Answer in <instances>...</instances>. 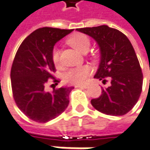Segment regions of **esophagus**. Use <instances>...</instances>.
I'll use <instances>...</instances> for the list:
<instances>
[{
	"label": "esophagus",
	"instance_id": "esophagus-1",
	"mask_svg": "<svg viewBox=\"0 0 150 150\" xmlns=\"http://www.w3.org/2000/svg\"><path fill=\"white\" fill-rule=\"evenodd\" d=\"M88 85H75V87L76 88H81V89H86V88H88Z\"/></svg>",
	"mask_w": 150,
	"mask_h": 150
}]
</instances>
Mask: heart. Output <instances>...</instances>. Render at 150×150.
I'll return each instance as SVG.
<instances>
[{
    "label": "heart",
    "instance_id": "b5f03b06",
    "mask_svg": "<svg viewBox=\"0 0 150 150\" xmlns=\"http://www.w3.org/2000/svg\"><path fill=\"white\" fill-rule=\"evenodd\" d=\"M69 44L73 46L75 49L80 52H84L88 50L91 46V40L87 35L84 34H75L70 39L68 40ZM51 59L54 65L58 66L60 64L59 58V50L58 47H54L51 51ZM91 67L89 65H83L76 66L74 68H70L65 72L63 75V79L66 83L80 85L85 83L87 78L91 73Z\"/></svg>",
    "mask_w": 150,
    "mask_h": 150
}]
</instances>
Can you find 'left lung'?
<instances>
[{"label": "left lung", "instance_id": "8db88e82", "mask_svg": "<svg viewBox=\"0 0 150 150\" xmlns=\"http://www.w3.org/2000/svg\"><path fill=\"white\" fill-rule=\"evenodd\" d=\"M92 37L99 45L100 61L94 78H110L111 85L102 95L91 100L93 107L109 115L120 116L135 105L143 85V74L129 40L121 31L108 25L76 29Z\"/></svg>", "mask_w": 150, "mask_h": 150}]
</instances>
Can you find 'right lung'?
<instances>
[{
    "label": "right lung",
    "mask_w": 150,
    "mask_h": 150,
    "mask_svg": "<svg viewBox=\"0 0 150 150\" xmlns=\"http://www.w3.org/2000/svg\"><path fill=\"white\" fill-rule=\"evenodd\" d=\"M74 30L43 27L35 30L20 45L11 70V87L16 105L34 121L46 123L59 116L69 105L70 87L45 91L52 74L51 51L54 45Z\"/></svg>",
    "instance_id": "right-lung-1"
}]
</instances>
